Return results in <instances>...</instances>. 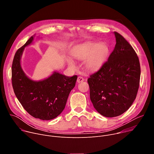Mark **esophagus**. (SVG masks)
<instances>
[{
    "label": "esophagus",
    "instance_id": "obj_1",
    "mask_svg": "<svg viewBox=\"0 0 154 154\" xmlns=\"http://www.w3.org/2000/svg\"><path fill=\"white\" fill-rule=\"evenodd\" d=\"M83 81H84V79L82 77H81V76H79L78 77L77 80V83H81V82H82Z\"/></svg>",
    "mask_w": 154,
    "mask_h": 154
}]
</instances>
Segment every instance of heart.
<instances>
[{
  "instance_id": "heart-1",
  "label": "heart",
  "mask_w": 154,
  "mask_h": 154,
  "mask_svg": "<svg viewBox=\"0 0 154 154\" xmlns=\"http://www.w3.org/2000/svg\"><path fill=\"white\" fill-rule=\"evenodd\" d=\"M108 52V48L103 42H88L75 49L72 55L77 60H85V68L88 71H95L102 66ZM69 63L72 65V62L70 61Z\"/></svg>"
}]
</instances>
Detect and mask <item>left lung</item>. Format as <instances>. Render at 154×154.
<instances>
[{
  "label": "left lung",
  "instance_id": "1",
  "mask_svg": "<svg viewBox=\"0 0 154 154\" xmlns=\"http://www.w3.org/2000/svg\"><path fill=\"white\" fill-rule=\"evenodd\" d=\"M114 33L116 43L113 52L88 79L94 107L108 118L119 116L130 107L137 95L141 75L136 52L121 34Z\"/></svg>",
  "mask_w": 154,
  "mask_h": 154
}]
</instances>
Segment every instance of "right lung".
<instances>
[{"instance_id": "right-lung-1", "label": "right lung", "mask_w": 154, "mask_h": 154, "mask_svg": "<svg viewBox=\"0 0 154 154\" xmlns=\"http://www.w3.org/2000/svg\"><path fill=\"white\" fill-rule=\"evenodd\" d=\"M33 39V36L14 55L11 68L12 86L18 100L31 116L41 120H51L63 112L75 85L77 75L69 77L55 72L42 81L29 79L20 67V60L24 48Z\"/></svg>"}]
</instances>
